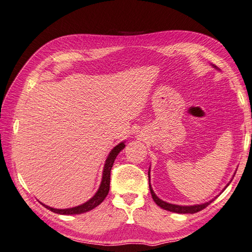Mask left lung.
Listing matches in <instances>:
<instances>
[{
    "label": "left lung",
    "instance_id": "1",
    "mask_svg": "<svg viewBox=\"0 0 252 252\" xmlns=\"http://www.w3.org/2000/svg\"><path fill=\"white\" fill-rule=\"evenodd\" d=\"M212 65H214V64H212ZM214 68L218 69L216 65H214ZM233 178H234V176H233ZM231 181H232V179H231ZM231 181L226 184L225 188H227V186L231 183ZM149 187H150L151 195H152L153 200L156 203V205L159 206L160 208H163L165 210H168V211H171V212H177V214H195V212H198L200 210H203L204 208H206V207L208 206L209 204H211L212 200H214V199H211V200H209V202H207V203L200 204V205H194V206H180V205H173V204L166 203V202H164V200H161L160 198H158V196H156V194L154 193L152 187H151V183H150V169H149ZM225 188L223 189V191H224Z\"/></svg>",
    "mask_w": 252,
    "mask_h": 252
}]
</instances>
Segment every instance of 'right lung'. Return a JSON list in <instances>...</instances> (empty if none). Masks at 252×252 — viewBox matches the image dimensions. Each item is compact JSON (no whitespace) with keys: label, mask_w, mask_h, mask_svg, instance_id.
I'll return each instance as SVG.
<instances>
[{"label":"right lung","mask_w":252,"mask_h":252,"mask_svg":"<svg viewBox=\"0 0 252 252\" xmlns=\"http://www.w3.org/2000/svg\"><path fill=\"white\" fill-rule=\"evenodd\" d=\"M124 148H125V143L121 142L117 144L116 147H114L111 150L110 154L108 155V158L105 159V164H104L103 172H102V180H101V183H100L98 191L91 199L87 200L86 203H84V204H82L80 206H76V207H72V208H66V209H56V208H52V207L46 206L44 204H42V205L45 207V208L49 209L50 211L55 212V214H59V215H80V214H84V212H87L89 210L96 208V207L101 204L104 200V198L107 197L109 189H110V176H111L112 166H113L116 156L119 155V153Z\"/></svg>","instance_id":"1"}]
</instances>
